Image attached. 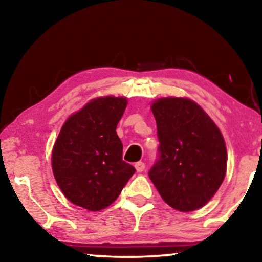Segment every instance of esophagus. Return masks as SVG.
<instances>
[{"label":"esophagus","mask_w":262,"mask_h":262,"mask_svg":"<svg viewBox=\"0 0 262 262\" xmlns=\"http://www.w3.org/2000/svg\"><path fill=\"white\" fill-rule=\"evenodd\" d=\"M135 168H136V170L138 171V173H142V171L145 169V164L143 162H137L135 164Z\"/></svg>","instance_id":"34e87169"}]
</instances>
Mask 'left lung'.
<instances>
[{"instance_id": "1", "label": "left lung", "mask_w": 262, "mask_h": 262, "mask_svg": "<svg viewBox=\"0 0 262 262\" xmlns=\"http://www.w3.org/2000/svg\"><path fill=\"white\" fill-rule=\"evenodd\" d=\"M160 160L149 178L168 205L181 212L212 199L227 174V146L216 123L188 98L154 100Z\"/></svg>"}]
</instances>
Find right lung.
<instances>
[{
  "label": "right lung",
  "mask_w": 262,
  "mask_h": 262,
  "mask_svg": "<svg viewBox=\"0 0 262 262\" xmlns=\"http://www.w3.org/2000/svg\"><path fill=\"white\" fill-rule=\"evenodd\" d=\"M127 106L124 96H99L71 114L52 148L51 166L64 196L100 211L120 194L136 169L124 162L117 125Z\"/></svg>",
  "instance_id": "1"
}]
</instances>
